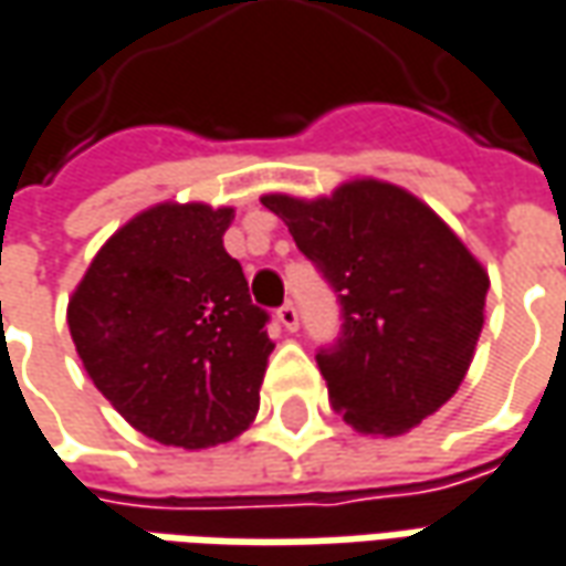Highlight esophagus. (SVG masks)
<instances>
[{
  "mask_svg": "<svg viewBox=\"0 0 566 566\" xmlns=\"http://www.w3.org/2000/svg\"><path fill=\"white\" fill-rule=\"evenodd\" d=\"M275 316H279V322H282L287 332H297L301 316H297V306H294V303H284V306H279V313H275Z\"/></svg>",
  "mask_w": 566,
  "mask_h": 566,
  "instance_id": "esophagus-1",
  "label": "esophagus"
}]
</instances>
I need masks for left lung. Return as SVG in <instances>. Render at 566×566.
Listing matches in <instances>:
<instances>
[{"label":"left lung","mask_w":566,"mask_h":566,"mask_svg":"<svg viewBox=\"0 0 566 566\" xmlns=\"http://www.w3.org/2000/svg\"><path fill=\"white\" fill-rule=\"evenodd\" d=\"M342 303L338 342L316 363L357 432L400 436L460 388L482 332L489 275L403 187L350 181L332 197L265 193Z\"/></svg>","instance_id":"left-lung-1"}]
</instances>
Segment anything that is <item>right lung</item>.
Returning a JSON list of instances; mask_svg holds the SVG:
<instances>
[{"mask_svg": "<svg viewBox=\"0 0 566 566\" xmlns=\"http://www.w3.org/2000/svg\"><path fill=\"white\" fill-rule=\"evenodd\" d=\"M231 219L228 206H153L108 238L69 301L93 385L137 432L187 451L253 422L275 347L222 244Z\"/></svg>", "mask_w": 566, "mask_h": 566, "instance_id": "right-lung-1", "label": "right lung"}]
</instances>
